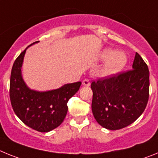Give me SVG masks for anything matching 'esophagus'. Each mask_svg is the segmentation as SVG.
<instances>
[{
	"label": "esophagus",
	"mask_w": 158,
	"mask_h": 158,
	"mask_svg": "<svg viewBox=\"0 0 158 158\" xmlns=\"http://www.w3.org/2000/svg\"><path fill=\"white\" fill-rule=\"evenodd\" d=\"M82 85H83L84 86H86V87H89V86H90V81H89L88 79H85V80L82 81Z\"/></svg>",
	"instance_id": "esophagus-1"
}]
</instances>
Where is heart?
<instances>
[{
	"label": "heart",
	"instance_id": "obj_1",
	"mask_svg": "<svg viewBox=\"0 0 158 158\" xmlns=\"http://www.w3.org/2000/svg\"><path fill=\"white\" fill-rule=\"evenodd\" d=\"M100 58L107 60L97 72L99 77L108 78L115 76L126 66L127 57L123 51H115L111 48H106L100 53Z\"/></svg>",
	"mask_w": 158,
	"mask_h": 158
}]
</instances>
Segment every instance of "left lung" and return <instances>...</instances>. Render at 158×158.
<instances>
[{"label": "left lung", "instance_id": "8db88e82", "mask_svg": "<svg viewBox=\"0 0 158 158\" xmlns=\"http://www.w3.org/2000/svg\"><path fill=\"white\" fill-rule=\"evenodd\" d=\"M92 111L100 126L122 129L142 115L149 100L150 72L138 53L132 69L91 84Z\"/></svg>", "mask_w": 158, "mask_h": 158}]
</instances>
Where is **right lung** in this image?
I'll return each mask as SVG.
<instances>
[{"instance_id": "add662e5", "label": "right lung", "mask_w": 158, "mask_h": 158, "mask_svg": "<svg viewBox=\"0 0 158 158\" xmlns=\"http://www.w3.org/2000/svg\"><path fill=\"white\" fill-rule=\"evenodd\" d=\"M37 43L39 41L30 46ZM30 46L19 54L12 65L9 90L11 104L15 114L25 125L40 132H49L63 122L68 111L67 103L79 90L81 82L66 84L49 91L31 89L21 73L25 53Z\"/></svg>"}]
</instances>
